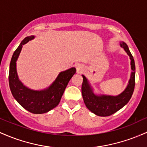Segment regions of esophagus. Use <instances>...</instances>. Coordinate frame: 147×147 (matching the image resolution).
I'll list each match as a JSON object with an SVG mask.
<instances>
[{"label": "esophagus", "mask_w": 147, "mask_h": 147, "mask_svg": "<svg viewBox=\"0 0 147 147\" xmlns=\"http://www.w3.org/2000/svg\"><path fill=\"white\" fill-rule=\"evenodd\" d=\"M76 69H77V72H78V73H81V72L82 71V70H83V67H82L81 65H78L76 67Z\"/></svg>", "instance_id": "34e87169"}]
</instances>
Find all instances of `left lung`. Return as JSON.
Listing matches in <instances>:
<instances>
[{"mask_svg":"<svg viewBox=\"0 0 147 147\" xmlns=\"http://www.w3.org/2000/svg\"><path fill=\"white\" fill-rule=\"evenodd\" d=\"M120 46L129 55L131 59V78L128 84L120 94L117 96L96 95L94 93L91 85L85 76L82 75L83 82L82 84V95L85 105L92 113L100 117H107L113 115L122 108L131 99L135 88V76H136V65L133 55L130 52L128 46L125 42H121Z\"/></svg>","mask_w":147,"mask_h":147,"instance_id":"obj_1","label":"left lung"}]
</instances>
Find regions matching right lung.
Here are the masks:
<instances>
[{
  "instance_id": "obj_1",
  "label": "right lung",
  "mask_w": 147,
  "mask_h": 147,
  "mask_svg": "<svg viewBox=\"0 0 147 147\" xmlns=\"http://www.w3.org/2000/svg\"><path fill=\"white\" fill-rule=\"evenodd\" d=\"M34 38L33 35L25 38L13 53L9 65V85L13 96L23 108L32 113L42 114L50 111L59 104L65 88L76 69L72 67L60 72L55 81L43 90H33L25 86L18 77L16 60L23 46Z\"/></svg>"
}]
</instances>
